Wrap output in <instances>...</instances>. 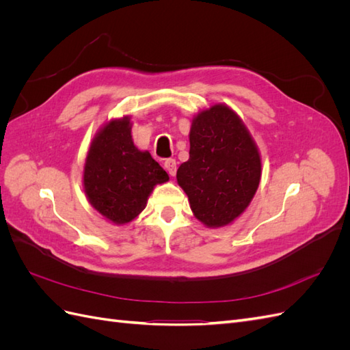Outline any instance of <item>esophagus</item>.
I'll list each match as a JSON object with an SVG mask.
<instances>
[{"mask_svg":"<svg viewBox=\"0 0 350 350\" xmlns=\"http://www.w3.org/2000/svg\"><path fill=\"white\" fill-rule=\"evenodd\" d=\"M165 169H166L169 175L175 176V174H176V161H175V159H167V161H165Z\"/></svg>","mask_w":350,"mask_h":350,"instance_id":"1","label":"esophagus"}]
</instances>
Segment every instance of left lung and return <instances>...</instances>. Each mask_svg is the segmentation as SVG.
Wrapping results in <instances>:
<instances>
[{"label":"left lung","mask_w":350,"mask_h":350,"mask_svg":"<svg viewBox=\"0 0 350 350\" xmlns=\"http://www.w3.org/2000/svg\"><path fill=\"white\" fill-rule=\"evenodd\" d=\"M261 156L239 115L225 103L200 111L189 129V159L176 171L194 216L207 228L230 225L250 206Z\"/></svg>","instance_id":"8db88e82"}]
</instances>
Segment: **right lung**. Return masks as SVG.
Wrapping results in <instances>:
<instances>
[{"instance_id":"1","label":"right lung","mask_w":350,"mask_h":350,"mask_svg":"<svg viewBox=\"0 0 350 350\" xmlns=\"http://www.w3.org/2000/svg\"><path fill=\"white\" fill-rule=\"evenodd\" d=\"M131 118H113L93 137L83 169V188L92 207L113 225L133 221L167 174L131 135Z\"/></svg>"}]
</instances>
